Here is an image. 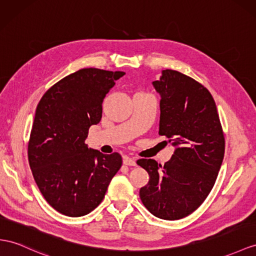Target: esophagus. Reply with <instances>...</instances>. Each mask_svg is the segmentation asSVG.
<instances>
[{"mask_svg": "<svg viewBox=\"0 0 256 256\" xmlns=\"http://www.w3.org/2000/svg\"><path fill=\"white\" fill-rule=\"evenodd\" d=\"M123 163L126 166H136V161L132 158H128V156H123Z\"/></svg>", "mask_w": 256, "mask_h": 256, "instance_id": "esophagus-1", "label": "esophagus"}]
</instances>
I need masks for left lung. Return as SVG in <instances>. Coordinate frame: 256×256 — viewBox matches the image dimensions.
<instances>
[{"label": "left lung", "mask_w": 256, "mask_h": 256, "mask_svg": "<svg viewBox=\"0 0 256 256\" xmlns=\"http://www.w3.org/2000/svg\"><path fill=\"white\" fill-rule=\"evenodd\" d=\"M152 85L161 96L159 135L175 150L164 166L154 159L137 161L149 174L140 196L156 218L180 220L212 190L224 159V132L211 93L192 78L166 69Z\"/></svg>", "instance_id": "8db88e82"}]
</instances>
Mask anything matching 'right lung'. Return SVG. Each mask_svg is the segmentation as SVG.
Masks as SVG:
<instances>
[{
	"mask_svg": "<svg viewBox=\"0 0 256 256\" xmlns=\"http://www.w3.org/2000/svg\"><path fill=\"white\" fill-rule=\"evenodd\" d=\"M122 71L85 68L54 84L38 102L28 144V159L44 199L71 218L100 206L122 166L118 152L88 148V128L100 123L102 102Z\"/></svg>",
	"mask_w": 256,
	"mask_h": 256,
	"instance_id": "add662e5",
	"label": "right lung"
}]
</instances>
